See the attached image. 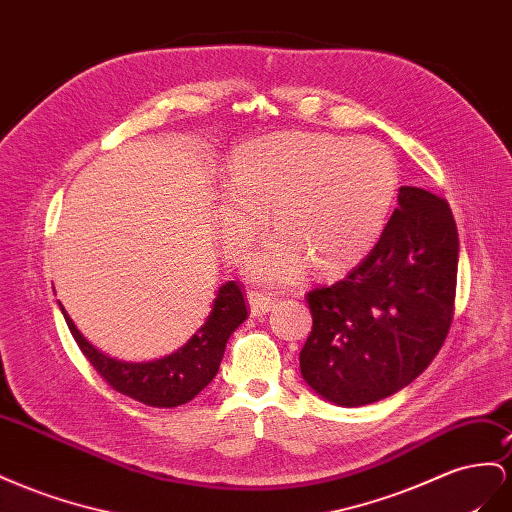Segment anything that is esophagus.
<instances>
[{
  "label": "esophagus",
  "instance_id": "34e87169",
  "mask_svg": "<svg viewBox=\"0 0 512 512\" xmlns=\"http://www.w3.org/2000/svg\"><path fill=\"white\" fill-rule=\"evenodd\" d=\"M247 303H250L252 316H262V314H267L269 310H273L275 299L265 295V293H260V290H250V293H247Z\"/></svg>",
  "mask_w": 512,
  "mask_h": 512
}]
</instances>
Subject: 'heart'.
I'll return each instance as SVG.
<instances>
[{
  "label": "heart",
  "mask_w": 512,
  "mask_h": 512,
  "mask_svg": "<svg viewBox=\"0 0 512 512\" xmlns=\"http://www.w3.org/2000/svg\"><path fill=\"white\" fill-rule=\"evenodd\" d=\"M215 202L217 237L237 260L265 228L278 230L247 258L262 284L299 278L308 260L334 271L362 258L383 232L398 189L392 153L377 140L275 133L245 142L224 168Z\"/></svg>",
  "instance_id": "heart-1"
}]
</instances>
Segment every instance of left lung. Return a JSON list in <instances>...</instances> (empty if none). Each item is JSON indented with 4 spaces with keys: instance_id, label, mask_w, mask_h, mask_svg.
Wrapping results in <instances>:
<instances>
[{
    "instance_id": "obj_1",
    "label": "left lung",
    "mask_w": 512,
    "mask_h": 512,
    "mask_svg": "<svg viewBox=\"0 0 512 512\" xmlns=\"http://www.w3.org/2000/svg\"><path fill=\"white\" fill-rule=\"evenodd\" d=\"M459 232L444 198L400 187L398 206L347 278L308 293L301 377L340 407L377 403L426 370L454 312Z\"/></svg>"
}]
</instances>
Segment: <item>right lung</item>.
Here are the masks:
<instances>
[{"instance_id": "obj_1", "label": "right lung", "mask_w": 512, "mask_h": 512, "mask_svg": "<svg viewBox=\"0 0 512 512\" xmlns=\"http://www.w3.org/2000/svg\"><path fill=\"white\" fill-rule=\"evenodd\" d=\"M60 310L81 353L114 390L148 407L161 409L189 403L215 379L230 336L247 319L241 288L234 282H226L219 286L204 325L181 349L153 362H124L96 349L77 329L62 303Z\"/></svg>"}]
</instances>
